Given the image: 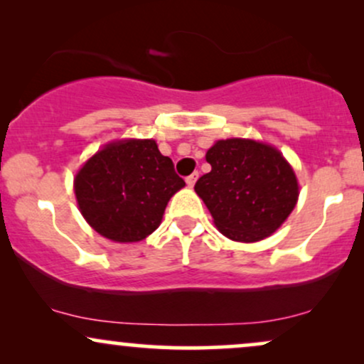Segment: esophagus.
Masks as SVG:
<instances>
[{"instance_id":"34e87169","label":"esophagus","mask_w":364,"mask_h":364,"mask_svg":"<svg viewBox=\"0 0 364 364\" xmlns=\"http://www.w3.org/2000/svg\"><path fill=\"white\" fill-rule=\"evenodd\" d=\"M196 179H198V173H193V174H190V176L186 178V185L190 186V188H193V185H195V181Z\"/></svg>"}]
</instances>
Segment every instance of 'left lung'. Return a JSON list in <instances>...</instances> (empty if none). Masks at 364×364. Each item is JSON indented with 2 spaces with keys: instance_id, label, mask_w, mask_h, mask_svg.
Segmentation results:
<instances>
[{
  "instance_id": "1",
  "label": "left lung",
  "mask_w": 364,
  "mask_h": 364,
  "mask_svg": "<svg viewBox=\"0 0 364 364\" xmlns=\"http://www.w3.org/2000/svg\"><path fill=\"white\" fill-rule=\"evenodd\" d=\"M210 173L196 181L214 223L229 240L270 236L298 202V181L282 154L255 140H219L207 152Z\"/></svg>"
}]
</instances>
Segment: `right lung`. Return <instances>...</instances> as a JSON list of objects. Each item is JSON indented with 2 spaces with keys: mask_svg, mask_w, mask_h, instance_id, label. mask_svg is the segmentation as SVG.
Here are the masks:
<instances>
[{
  "mask_svg": "<svg viewBox=\"0 0 364 364\" xmlns=\"http://www.w3.org/2000/svg\"><path fill=\"white\" fill-rule=\"evenodd\" d=\"M185 186L154 140L112 141L75 178L82 215L99 235L118 243L147 237L161 224L169 198Z\"/></svg>",
  "mask_w": 364,
  "mask_h": 364,
  "instance_id": "obj_1",
  "label": "right lung"
}]
</instances>
